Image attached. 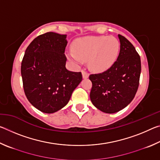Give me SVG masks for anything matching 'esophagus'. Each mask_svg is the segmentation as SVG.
<instances>
[{
    "label": "esophagus",
    "mask_w": 160,
    "mask_h": 160,
    "mask_svg": "<svg viewBox=\"0 0 160 160\" xmlns=\"http://www.w3.org/2000/svg\"><path fill=\"white\" fill-rule=\"evenodd\" d=\"M82 78L84 79H86V78H88L89 77V73L88 72L85 71V70H82Z\"/></svg>",
    "instance_id": "obj_1"
}]
</instances>
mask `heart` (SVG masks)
I'll return each mask as SVG.
<instances>
[{"label": "heart", "mask_w": 160, "mask_h": 160, "mask_svg": "<svg viewBox=\"0 0 160 160\" xmlns=\"http://www.w3.org/2000/svg\"><path fill=\"white\" fill-rule=\"evenodd\" d=\"M67 56L77 64L88 61L89 66L97 72L104 71L115 63L120 44L114 37H85L78 39Z\"/></svg>", "instance_id": "1"}]
</instances>
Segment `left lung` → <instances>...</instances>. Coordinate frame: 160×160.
Listing matches in <instances>:
<instances>
[{
    "label": "left lung",
    "mask_w": 160,
    "mask_h": 160,
    "mask_svg": "<svg viewBox=\"0 0 160 160\" xmlns=\"http://www.w3.org/2000/svg\"><path fill=\"white\" fill-rule=\"evenodd\" d=\"M120 52L109 69L90 75L92 83L90 99L93 105L107 113L118 112L133 99L139 86L141 61L139 54L126 37L118 34Z\"/></svg>",
    "instance_id": "left-lung-1"
}]
</instances>
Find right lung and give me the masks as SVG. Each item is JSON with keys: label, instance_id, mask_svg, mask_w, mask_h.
Returning a JSON list of instances; mask_svg holds the SVG:
<instances>
[{"label": "right lung", "instance_id": "obj_1", "mask_svg": "<svg viewBox=\"0 0 160 160\" xmlns=\"http://www.w3.org/2000/svg\"><path fill=\"white\" fill-rule=\"evenodd\" d=\"M66 35L47 32L38 36L25 51L21 64L23 88L38 110L52 113L68 103L82 79L80 72L67 70Z\"/></svg>", "mask_w": 160, "mask_h": 160}]
</instances>
